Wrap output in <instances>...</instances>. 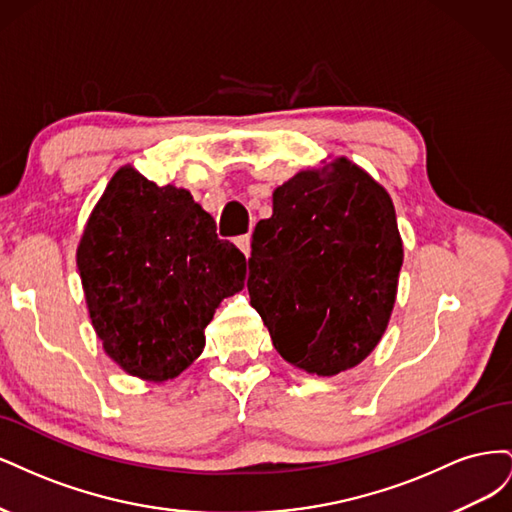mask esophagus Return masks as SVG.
<instances>
[{
	"label": "esophagus",
	"mask_w": 512,
	"mask_h": 512,
	"mask_svg": "<svg viewBox=\"0 0 512 512\" xmlns=\"http://www.w3.org/2000/svg\"><path fill=\"white\" fill-rule=\"evenodd\" d=\"M237 245H239V250H241L245 256H250V254H252V235H250V232H247V235L237 237Z\"/></svg>",
	"instance_id": "34e87169"
}]
</instances>
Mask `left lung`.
Listing matches in <instances>:
<instances>
[{
  "label": "left lung",
  "mask_w": 512,
  "mask_h": 512,
  "mask_svg": "<svg viewBox=\"0 0 512 512\" xmlns=\"http://www.w3.org/2000/svg\"><path fill=\"white\" fill-rule=\"evenodd\" d=\"M404 250L389 194L337 160L273 192L247 260L250 303L284 359L335 376L376 348L391 318Z\"/></svg>",
  "instance_id": "obj_1"
}]
</instances>
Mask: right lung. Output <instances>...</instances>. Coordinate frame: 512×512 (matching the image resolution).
<instances>
[{"label":"right lung","instance_id":"obj_1","mask_svg":"<svg viewBox=\"0 0 512 512\" xmlns=\"http://www.w3.org/2000/svg\"><path fill=\"white\" fill-rule=\"evenodd\" d=\"M76 262L106 354L153 382L179 376L203 352L215 309L245 280V256L190 192L160 188L134 168L106 185Z\"/></svg>","mask_w":512,"mask_h":512}]
</instances>
